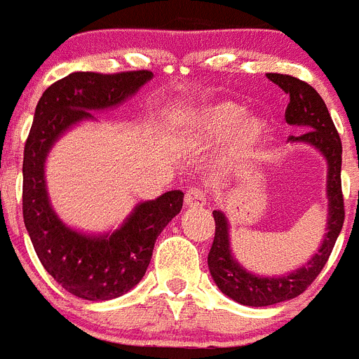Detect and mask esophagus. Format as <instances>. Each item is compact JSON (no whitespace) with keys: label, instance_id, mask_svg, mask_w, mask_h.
<instances>
[{"label":"esophagus","instance_id":"esophagus-1","mask_svg":"<svg viewBox=\"0 0 359 359\" xmlns=\"http://www.w3.org/2000/svg\"><path fill=\"white\" fill-rule=\"evenodd\" d=\"M184 203H186V207H191V209L203 207L207 203L205 191L200 189V187L196 186H191L189 189L186 191V195H184Z\"/></svg>","mask_w":359,"mask_h":359}]
</instances>
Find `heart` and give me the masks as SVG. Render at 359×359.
I'll list each match as a JSON object with an SVG mask.
<instances>
[{"label": "heart", "instance_id": "heart-1", "mask_svg": "<svg viewBox=\"0 0 359 359\" xmlns=\"http://www.w3.org/2000/svg\"><path fill=\"white\" fill-rule=\"evenodd\" d=\"M244 116V108L237 102L219 100L203 106L191 116L180 130V142L195 143L219 138L233 129L232 150L236 156L250 154L262 145L269 134V123L259 115Z\"/></svg>", "mask_w": 359, "mask_h": 359}]
</instances>
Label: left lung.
I'll return each mask as SVG.
<instances>
[{
    "label": "left lung",
    "mask_w": 359,
    "mask_h": 359,
    "mask_svg": "<svg viewBox=\"0 0 359 359\" xmlns=\"http://www.w3.org/2000/svg\"><path fill=\"white\" fill-rule=\"evenodd\" d=\"M267 78L276 83L289 95V106L285 109V120L290 126L306 127L299 136H290V142L310 143L323 152L327 161V233L324 236L319 251L310 262L294 273L278 278H264L243 269L230 251L229 221L221 210H212L216 221L212 246H210L207 264L216 285L225 296L246 306H269L292 299L303 294L311 281L319 276L333 251L334 243L340 236L346 219L344 195H341V142L338 130L331 120L330 111L323 97L313 86L287 74H267Z\"/></svg>",
    "instance_id": "left-lung-1"
}]
</instances>
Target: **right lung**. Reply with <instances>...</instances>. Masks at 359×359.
Masks as SVG:
<instances>
[{
    "label": "right lung",
    "instance_id": "right-lung-1",
    "mask_svg": "<svg viewBox=\"0 0 359 359\" xmlns=\"http://www.w3.org/2000/svg\"><path fill=\"white\" fill-rule=\"evenodd\" d=\"M150 70L72 72L40 97L22 161V216L35 253L56 283L88 301L129 292L145 276L156 239L182 209V191L136 205L118 230L86 236L63 225L46 189L43 163L56 140L92 111L113 108L152 79Z\"/></svg>",
    "mask_w": 359,
    "mask_h": 359
}]
</instances>
